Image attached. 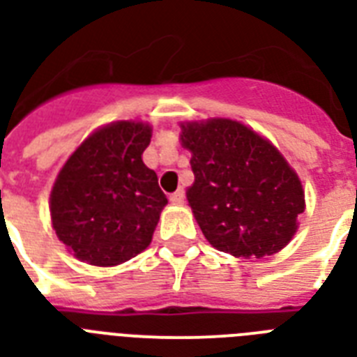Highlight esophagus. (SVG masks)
Here are the masks:
<instances>
[{
    "mask_svg": "<svg viewBox=\"0 0 357 357\" xmlns=\"http://www.w3.org/2000/svg\"><path fill=\"white\" fill-rule=\"evenodd\" d=\"M183 202H185L183 190H176L174 195H170V204H174V206H181Z\"/></svg>",
    "mask_w": 357,
    "mask_h": 357,
    "instance_id": "34e87169",
    "label": "esophagus"
}]
</instances>
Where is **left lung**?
Listing matches in <instances>:
<instances>
[{"label": "left lung", "mask_w": 357, "mask_h": 357, "mask_svg": "<svg viewBox=\"0 0 357 357\" xmlns=\"http://www.w3.org/2000/svg\"><path fill=\"white\" fill-rule=\"evenodd\" d=\"M195 183L187 190L196 222L220 252L265 257L293 238L304 189L283 155L263 137L228 119L181 126Z\"/></svg>", "instance_id": "left-lung-1"}]
</instances>
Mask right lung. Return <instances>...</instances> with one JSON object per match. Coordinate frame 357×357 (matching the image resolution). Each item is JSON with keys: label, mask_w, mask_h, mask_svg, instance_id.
Wrapping results in <instances>:
<instances>
[{"label": "right lung", "mask_w": 357, "mask_h": 357, "mask_svg": "<svg viewBox=\"0 0 357 357\" xmlns=\"http://www.w3.org/2000/svg\"><path fill=\"white\" fill-rule=\"evenodd\" d=\"M151 128L116 122L92 133L59 172L50 198L53 229L77 259L114 266L151 243L168 200L142 162Z\"/></svg>", "instance_id": "1"}]
</instances>
